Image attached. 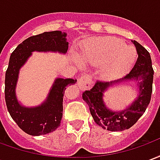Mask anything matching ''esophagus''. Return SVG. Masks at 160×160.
Returning a JSON list of instances; mask_svg holds the SVG:
<instances>
[{"instance_id":"obj_1","label":"esophagus","mask_w":160,"mask_h":160,"mask_svg":"<svg viewBox=\"0 0 160 160\" xmlns=\"http://www.w3.org/2000/svg\"><path fill=\"white\" fill-rule=\"evenodd\" d=\"M78 85L81 90L88 89L92 85V76L90 74H85L78 80Z\"/></svg>"}]
</instances>
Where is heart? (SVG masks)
Listing matches in <instances>:
<instances>
[{"instance_id":"b5f03b06","label":"heart","mask_w":160,"mask_h":160,"mask_svg":"<svg viewBox=\"0 0 160 160\" xmlns=\"http://www.w3.org/2000/svg\"><path fill=\"white\" fill-rule=\"evenodd\" d=\"M136 53L133 47L125 46L116 38L98 39L85 47L84 58L92 64H107L106 74L110 77L122 75L134 64Z\"/></svg>"}]
</instances>
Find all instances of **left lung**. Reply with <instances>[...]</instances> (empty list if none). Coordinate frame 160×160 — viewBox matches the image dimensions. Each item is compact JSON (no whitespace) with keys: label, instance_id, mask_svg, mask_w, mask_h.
Returning a JSON list of instances; mask_svg holds the SVG:
<instances>
[{"label":"left lung","instance_id":"obj_1","mask_svg":"<svg viewBox=\"0 0 160 160\" xmlns=\"http://www.w3.org/2000/svg\"><path fill=\"white\" fill-rule=\"evenodd\" d=\"M138 53L136 62L126 76L115 81L97 80L93 87L83 92V99L90 108L91 114L95 122L110 131H122L131 128L143 115L150 103L152 92L153 68L150 54L143 46L133 41ZM124 79L139 81L140 93L138 99L127 110L118 112L109 111L102 101V92L112 83Z\"/></svg>","mask_w":160,"mask_h":160}]
</instances>
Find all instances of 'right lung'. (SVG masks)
Returning <instances> with one entry per match:
<instances>
[{"label": "right lung", "instance_id": "right-lung-1", "mask_svg": "<svg viewBox=\"0 0 160 160\" xmlns=\"http://www.w3.org/2000/svg\"><path fill=\"white\" fill-rule=\"evenodd\" d=\"M66 36V33L54 31L30 37L19 43L10 56L5 76L6 104L10 116L26 134H46L59 127L66 87L75 84L76 80L57 79L45 103L36 108H25L18 103L14 92L19 68L35 50L66 53L68 48Z\"/></svg>", "mask_w": 160, "mask_h": 160}]
</instances>
